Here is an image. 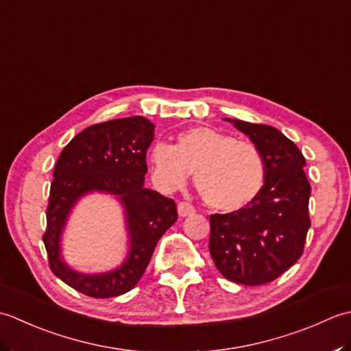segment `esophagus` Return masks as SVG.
<instances>
[{
    "label": "esophagus",
    "mask_w": 351,
    "mask_h": 351,
    "mask_svg": "<svg viewBox=\"0 0 351 351\" xmlns=\"http://www.w3.org/2000/svg\"><path fill=\"white\" fill-rule=\"evenodd\" d=\"M177 212H178V215H180V217H189V215H194V213H195V207L189 204V203L182 202V203L177 204Z\"/></svg>",
    "instance_id": "obj_1"
}]
</instances>
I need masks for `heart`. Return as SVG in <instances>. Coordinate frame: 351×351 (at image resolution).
<instances>
[{
	"instance_id": "heart-1",
	"label": "heart",
	"mask_w": 351,
	"mask_h": 351,
	"mask_svg": "<svg viewBox=\"0 0 351 351\" xmlns=\"http://www.w3.org/2000/svg\"><path fill=\"white\" fill-rule=\"evenodd\" d=\"M154 178L167 189L180 188L191 173L207 206L234 212L248 206L265 183V159L252 142L197 125L178 133L176 145L156 142L149 149Z\"/></svg>"
}]
</instances>
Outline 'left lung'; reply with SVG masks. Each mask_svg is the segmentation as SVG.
Here are the masks:
<instances>
[{"instance_id":"obj_1","label":"left lung","mask_w":351,"mask_h":351,"mask_svg":"<svg viewBox=\"0 0 351 351\" xmlns=\"http://www.w3.org/2000/svg\"><path fill=\"white\" fill-rule=\"evenodd\" d=\"M224 119L261 149L267 176L261 194L248 206L210 215V256L227 280L248 286L269 283L303 254L311 227L306 160L277 128Z\"/></svg>"}]
</instances>
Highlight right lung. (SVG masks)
I'll use <instances>...</instances> for the list:
<instances>
[{"instance_id":"add662e5","label":"right lung","mask_w":351,"mask_h":351,"mask_svg":"<svg viewBox=\"0 0 351 351\" xmlns=\"http://www.w3.org/2000/svg\"><path fill=\"white\" fill-rule=\"evenodd\" d=\"M154 124L130 117L94 124L74 136L56 162L44 244L49 268L71 288L94 298L123 295L144 274L157 242L177 221L174 199L144 186ZM90 191L115 195L125 209L129 253L107 274H78L61 256V234L76 202Z\"/></svg>"}]
</instances>
